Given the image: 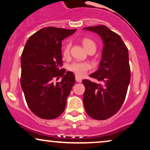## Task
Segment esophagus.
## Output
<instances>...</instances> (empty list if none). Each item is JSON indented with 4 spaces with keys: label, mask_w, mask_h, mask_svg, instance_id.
<instances>
[{
    "label": "esophagus",
    "mask_w": 150,
    "mask_h": 150,
    "mask_svg": "<svg viewBox=\"0 0 150 150\" xmlns=\"http://www.w3.org/2000/svg\"><path fill=\"white\" fill-rule=\"evenodd\" d=\"M75 80H76V81L77 82H82V79L80 78V77L78 76H75Z\"/></svg>",
    "instance_id": "1"
}]
</instances>
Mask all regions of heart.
<instances>
[{"label":"heart","mask_w":150,"mask_h":150,"mask_svg":"<svg viewBox=\"0 0 150 150\" xmlns=\"http://www.w3.org/2000/svg\"><path fill=\"white\" fill-rule=\"evenodd\" d=\"M82 45L84 48L87 50V51H90V50H94L96 51V44L93 42L92 39H88V38H85L82 41ZM70 44L67 43L64 46L63 49V56L64 57H68L70 53ZM91 69V65L89 63H86V62H74V63L70 64L68 66V70L70 71L73 72L77 76L82 77L85 75L89 70Z\"/></svg>","instance_id":"b5f03b06"}]
</instances>
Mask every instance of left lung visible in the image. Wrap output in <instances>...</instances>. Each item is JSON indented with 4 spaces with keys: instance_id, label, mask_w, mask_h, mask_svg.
<instances>
[{
    "instance_id": "obj_1",
    "label": "left lung",
    "mask_w": 150,
    "mask_h": 150,
    "mask_svg": "<svg viewBox=\"0 0 150 150\" xmlns=\"http://www.w3.org/2000/svg\"><path fill=\"white\" fill-rule=\"evenodd\" d=\"M83 30L99 34L104 44L99 68L89 75L100 84L82 80L84 106L91 118L106 120L118 112L126 96L130 81L128 50L120 36L106 26Z\"/></svg>"
}]
</instances>
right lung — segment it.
<instances>
[{
  "mask_svg": "<svg viewBox=\"0 0 150 150\" xmlns=\"http://www.w3.org/2000/svg\"><path fill=\"white\" fill-rule=\"evenodd\" d=\"M47 27L29 38L21 56L20 84L29 108L43 119H53L64 111L75 82L73 73L61 69V42L75 32ZM62 77L60 83L54 79Z\"/></svg>",
  "mask_w": 150,
  "mask_h": 150,
  "instance_id": "obj_1",
  "label": "right lung"
}]
</instances>
